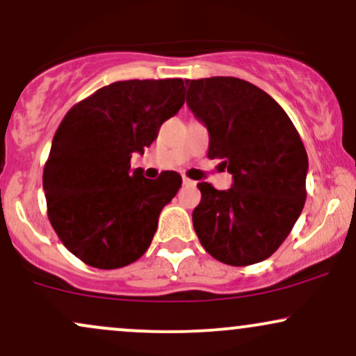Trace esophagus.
Returning <instances> with one entry per match:
<instances>
[{
  "instance_id": "1",
  "label": "esophagus",
  "mask_w": 356,
  "mask_h": 356,
  "mask_svg": "<svg viewBox=\"0 0 356 356\" xmlns=\"http://www.w3.org/2000/svg\"><path fill=\"white\" fill-rule=\"evenodd\" d=\"M183 185H185V186H191V185H195V181H193V179L183 177Z\"/></svg>"
}]
</instances>
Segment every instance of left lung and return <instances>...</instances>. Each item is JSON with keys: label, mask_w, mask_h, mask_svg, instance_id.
Listing matches in <instances>:
<instances>
[{"label": "left lung", "mask_w": 356, "mask_h": 356, "mask_svg": "<svg viewBox=\"0 0 356 356\" xmlns=\"http://www.w3.org/2000/svg\"><path fill=\"white\" fill-rule=\"evenodd\" d=\"M186 104L210 133L208 158L233 177L229 190L198 183L193 227L218 261L246 266L271 257L307 200L308 156L280 104L245 79H186Z\"/></svg>", "instance_id": "left-lung-1"}]
</instances>
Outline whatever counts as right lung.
<instances>
[{
    "mask_svg": "<svg viewBox=\"0 0 356 356\" xmlns=\"http://www.w3.org/2000/svg\"><path fill=\"white\" fill-rule=\"evenodd\" d=\"M185 103L183 79H128L74 104L54 133L43 171L48 218L86 265L127 266L143 257L158 216L181 186L177 171L156 179L131 170L160 127Z\"/></svg>",
    "mask_w": 356,
    "mask_h": 356,
    "instance_id": "right-lung-1",
    "label": "right lung"
}]
</instances>
